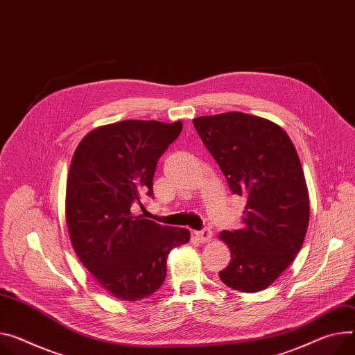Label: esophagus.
Returning a JSON list of instances; mask_svg holds the SVG:
<instances>
[{"label": "esophagus", "mask_w": 355, "mask_h": 355, "mask_svg": "<svg viewBox=\"0 0 355 355\" xmlns=\"http://www.w3.org/2000/svg\"><path fill=\"white\" fill-rule=\"evenodd\" d=\"M195 236L196 239L200 241V243H209L213 237L210 229H203V230H199V232H195Z\"/></svg>", "instance_id": "obj_1"}]
</instances>
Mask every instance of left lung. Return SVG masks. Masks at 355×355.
I'll return each mask as SVG.
<instances>
[{
	"instance_id": "left-lung-1",
	"label": "left lung",
	"mask_w": 355,
	"mask_h": 355,
	"mask_svg": "<svg viewBox=\"0 0 355 355\" xmlns=\"http://www.w3.org/2000/svg\"><path fill=\"white\" fill-rule=\"evenodd\" d=\"M193 125L233 195L248 199L241 227L223 230L232 259L220 280L241 293L267 288L293 263L309 227L304 172L277 123L243 112L199 116Z\"/></svg>"
}]
</instances>
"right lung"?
<instances>
[{"label": "right lung", "mask_w": 355, "mask_h": 355, "mask_svg": "<svg viewBox=\"0 0 355 355\" xmlns=\"http://www.w3.org/2000/svg\"><path fill=\"white\" fill-rule=\"evenodd\" d=\"M182 126L138 119L103 125L79 142L71 160L65 216L72 248L99 286L123 302L157 291L171 250L190 240L187 229L130 210L153 196L157 160Z\"/></svg>", "instance_id": "1"}]
</instances>
